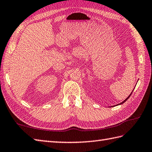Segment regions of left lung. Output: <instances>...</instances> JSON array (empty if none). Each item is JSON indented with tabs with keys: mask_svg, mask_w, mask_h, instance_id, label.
<instances>
[{
	"mask_svg": "<svg viewBox=\"0 0 152 152\" xmlns=\"http://www.w3.org/2000/svg\"><path fill=\"white\" fill-rule=\"evenodd\" d=\"M132 93H133V92H131V94H130L129 95V96H128V97H127V99H126L125 100V101H123V102H121V103H119V104H123V103H124V102H125L126 101H127V99H128L129 98V97H130V96L131 95V94H132Z\"/></svg>",
	"mask_w": 152,
	"mask_h": 152,
	"instance_id": "1",
	"label": "left lung"
}]
</instances>
